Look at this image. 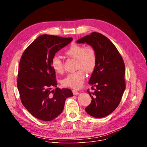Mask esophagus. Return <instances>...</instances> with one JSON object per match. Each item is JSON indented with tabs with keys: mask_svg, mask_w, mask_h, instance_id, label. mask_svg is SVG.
<instances>
[{
	"mask_svg": "<svg viewBox=\"0 0 147 147\" xmlns=\"http://www.w3.org/2000/svg\"><path fill=\"white\" fill-rule=\"evenodd\" d=\"M72 91H73V94L74 95H77L79 94V92L77 90H73Z\"/></svg>",
	"mask_w": 147,
	"mask_h": 147,
	"instance_id": "1",
	"label": "esophagus"
}]
</instances>
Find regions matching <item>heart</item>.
<instances>
[{"label":"heart","instance_id":"b5f03b06","mask_svg":"<svg viewBox=\"0 0 147 147\" xmlns=\"http://www.w3.org/2000/svg\"><path fill=\"white\" fill-rule=\"evenodd\" d=\"M65 54L69 57L76 59V68L79 70L69 74L62 80V85L66 87L79 89L82 87L86 78V73L83 70L90 73L94 70L95 67L96 52L91 47L84 48L82 45L73 44L67 48ZM51 63L52 69L56 73L61 74L63 72V65L59 56H53Z\"/></svg>","mask_w":147,"mask_h":147}]
</instances>
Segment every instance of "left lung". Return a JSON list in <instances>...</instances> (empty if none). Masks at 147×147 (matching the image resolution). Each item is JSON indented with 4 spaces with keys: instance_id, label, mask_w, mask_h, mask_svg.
Wrapping results in <instances>:
<instances>
[{
    "instance_id": "8db88e82",
    "label": "left lung",
    "mask_w": 147,
    "mask_h": 147,
    "mask_svg": "<svg viewBox=\"0 0 147 147\" xmlns=\"http://www.w3.org/2000/svg\"><path fill=\"white\" fill-rule=\"evenodd\" d=\"M77 43H87L96 54V65L88 82L95 89L92 88L95 90L92 93L87 91L92 100L85 110L92 117H105L118 107L125 88L123 60L112 42L99 32L84 36Z\"/></svg>"
}]
</instances>
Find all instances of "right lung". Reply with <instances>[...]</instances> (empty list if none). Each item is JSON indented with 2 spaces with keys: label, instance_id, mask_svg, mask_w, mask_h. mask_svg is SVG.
Here are the masks:
<instances>
[{
  "label": "right lung",
  "instance_id": "1",
  "mask_svg": "<svg viewBox=\"0 0 147 147\" xmlns=\"http://www.w3.org/2000/svg\"><path fill=\"white\" fill-rule=\"evenodd\" d=\"M72 38L51 35L39 36L27 48L19 63L17 88L24 107L36 118L51 121L63 111L66 98L73 96L68 88L56 87L51 59L70 43Z\"/></svg>",
  "mask_w": 147,
  "mask_h": 147
}]
</instances>
